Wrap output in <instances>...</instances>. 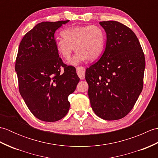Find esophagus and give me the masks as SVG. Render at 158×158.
Returning <instances> with one entry per match:
<instances>
[{
	"label": "esophagus",
	"mask_w": 158,
	"mask_h": 158,
	"mask_svg": "<svg viewBox=\"0 0 158 158\" xmlns=\"http://www.w3.org/2000/svg\"><path fill=\"white\" fill-rule=\"evenodd\" d=\"M77 73L80 79H85V69L82 66L77 67Z\"/></svg>",
	"instance_id": "34e87169"
}]
</instances>
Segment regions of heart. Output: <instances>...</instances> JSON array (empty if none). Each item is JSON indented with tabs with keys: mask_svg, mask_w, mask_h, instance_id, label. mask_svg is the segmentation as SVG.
Instances as JSON below:
<instances>
[{
	"mask_svg": "<svg viewBox=\"0 0 158 158\" xmlns=\"http://www.w3.org/2000/svg\"><path fill=\"white\" fill-rule=\"evenodd\" d=\"M62 38L56 40L59 54L65 60H69L74 51L76 53L69 62L76 66L83 60H94L101 54L106 42L104 30L98 25L76 26L67 28L61 32Z\"/></svg>",
	"mask_w": 158,
	"mask_h": 158,
	"instance_id": "b5f03b06",
	"label": "heart"
}]
</instances>
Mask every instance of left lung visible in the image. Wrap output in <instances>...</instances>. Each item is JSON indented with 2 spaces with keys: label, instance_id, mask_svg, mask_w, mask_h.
<instances>
[{
  "label": "left lung",
  "instance_id": "8db88e82",
  "mask_svg": "<svg viewBox=\"0 0 158 158\" xmlns=\"http://www.w3.org/2000/svg\"><path fill=\"white\" fill-rule=\"evenodd\" d=\"M106 42L100 58L86 69L92 109L105 120L129 113L142 92L145 56L134 32L116 21L100 22Z\"/></svg>",
  "mask_w": 158,
  "mask_h": 158
}]
</instances>
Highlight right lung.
Listing matches in <instances>:
<instances>
[{
	"label": "right lung",
	"instance_id": "right-lung-1",
	"mask_svg": "<svg viewBox=\"0 0 158 158\" xmlns=\"http://www.w3.org/2000/svg\"><path fill=\"white\" fill-rule=\"evenodd\" d=\"M68 22L39 23L19 46L15 70L19 93L31 112L44 122H56L66 115L68 97L79 81L75 67L63 63L56 47L55 32Z\"/></svg>",
	"mask_w": 158,
	"mask_h": 158
}]
</instances>
